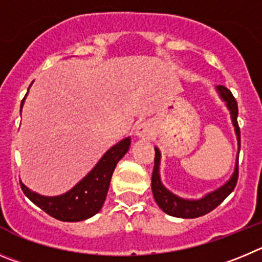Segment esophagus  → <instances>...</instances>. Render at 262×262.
Here are the masks:
<instances>
[{"instance_id": "esophagus-1", "label": "esophagus", "mask_w": 262, "mask_h": 262, "mask_svg": "<svg viewBox=\"0 0 262 262\" xmlns=\"http://www.w3.org/2000/svg\"><path fill=\"white\" fill-rule=\"evenodd\" d=\"M152 132H154V128H152L151 122L142 121L137 125L136 136L138 137V138H142V140H150L152 136Z\"/></svg>"}]
</instances>
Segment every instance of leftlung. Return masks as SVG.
<instances>
[{"mask_svg":"<svg viewBox=\"0 0 262 262\" xmlns=\"http://www.w3.org/2000/svg\"><path fill=\"white\" fill-rule=\"evenodd\" d=\"M215 93L218 94L219 99L225 103L226 108L230 112L231 122L234 126L235 136H236L237 141V154L236 160H235L234 172L231 173L230 179L226 180L221 187L216 189L211 190V192L206 193L200 199H185L178 195L176 193L171 192L168 188L162 183V178H160V159H162V152H160L159 147L155 146V162H154V169H152V178H151V190L154 194V200L158 204V206L162 209L166 214L176 218H197V216H202L205 214L210 213L214 210L223 200L234 190L235 185L237 181V157H239L240 150V130L237 126V104L236 100L234 99L231 91L223 86H216Z\"/></svg>","mask_w":262,"mask_h":262,"instance_id":"obj_1","label":"left lung"}]
</instances>
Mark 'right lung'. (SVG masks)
Instances as JSON below:
<instances>
[{"mask_svg":"<svg viewBox=\"0 0 262 262\" xmlns=\"http://www.w3.org/2000/svg\"><path fill=\"white\" fill-rule=\"evenodd\" d=\"M26 96L20 104V112L25 105ZM129 146H130V137H125L116 145L108 148L103 157L98 160V163L93 167V169L75 184L72 189L62 194L43 195L26 187L22 181H20V187L23 193L36 206L58 221L79 222L89 219L102 209L107 197L112 173L119 160L128 152Z\"/></svg>","mask_w":262,"mask_h":262,"instance_id":"obj_1","label":"right lung"}]
</instances>
